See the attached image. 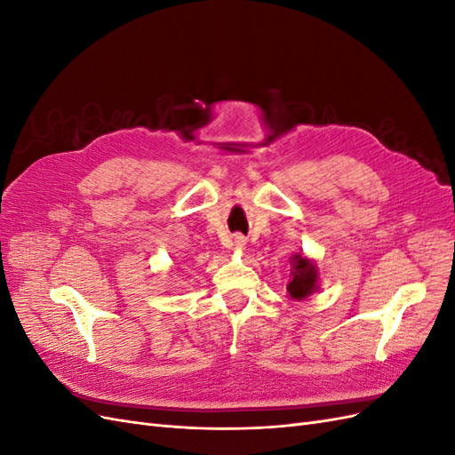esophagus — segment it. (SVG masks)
<instances>
[{"label": "esophagus", "instance_id": "esophagus-1", "mask_svg": "<svg viewBox=\"0 0 455 455\" xmlns=\"http://www.w3.org/2000/svg\"><path fill=\"white\" fill-rule=\"evenodd\" d=\"M233 249H235V251H244L246 249V239L237 235L235 239H233Z\"/></svg>", "mask_w": 455, "mask_h": 455}]
</instances>
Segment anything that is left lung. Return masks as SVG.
<instances>
[{
    "label": "left lung",
    "instance_id": "left-lung-1",
    "mask_svg": "<svg viewBox=\"0 0 455 455\" xmlns=\"http://www.w3.org/2000/svg\"><path fill=\"white\" fill-rule=\"evenodd\" d=\"M291 275H288L286 283V296L291 299H306L319 288V269H316L315 261L306 254H294L291 258Z\"/></svg>",
    "mask_w": 455,
    "mask_h": 455
}]
</instances>
